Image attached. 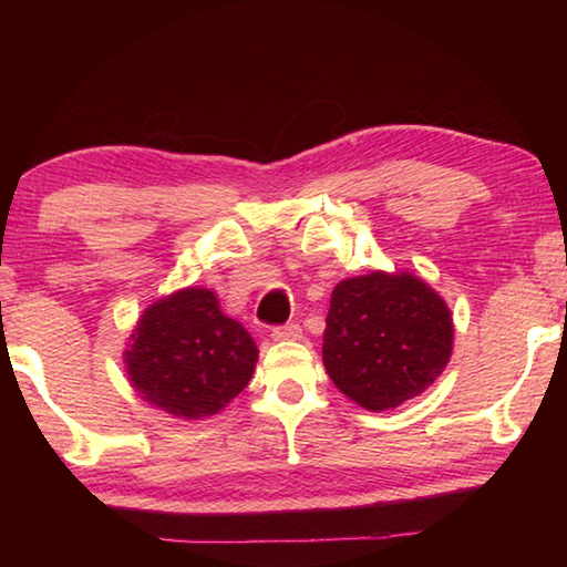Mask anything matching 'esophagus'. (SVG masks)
Returning a JSON list of instances; mask_svg holds the SVG:
<instances>
[{
  "instance_id": "34e87169",
  "label": "esophagus",
  "mask_w": 567,
  "mask_h": 567,
  "mask_svg": "<svg viewBox=\"0 0 567 567\" xmlns=\"http://www.w3.org/2000/svg\"><path fill=\"white\" fill-rule=\"evenodd\" d=\"M272 338L275 340H302V328L300 324H280V328L272 330Z\"/></svg>"
}]
</instances>
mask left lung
<instances>
[{
    "label": "left lung",
    "instance_id": "obj_1",
    "mask_svg": "<svg viewBox=\"0 0 567 567\" xmlns=\"http://www.w3.org/2000/svg\"><path fill=\"white\" fill-rule=\"evenodd\" d=\"M324 322V370L340 392L372 412L425 392L453 354L450 307L410 272L342 280Z\"/></svg>",
    "mask_w": 567,
    "mask_h": 567
}]
</instances>
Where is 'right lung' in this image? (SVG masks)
<instances>
[{"mask_svg": "<svg viewBox=\"0 0 567 567\" xmlns=\"http://www.w3.org/2000/svg\"><path fill=\"white\" fill-rule=\"evenodd\" d=\"M124 364L140 398L182 420L217 415L247 388L257 344L205 287L150 305L130 334Z\"/></svg>", "mask_w": 567, "mask_h": 567, "instance_id": "1", "label": "right lung"}]
</instances>
